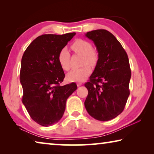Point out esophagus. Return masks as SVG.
Returning <instances> with one entry per match:
<instances>
[{
	"label": "esophagus",
	"instance_id": "esophagus-1",
	"mask_svg": "<svg viewBox=\"0 0 154 154\" xmlns=\"http://www.w3.org/2000/svg\"><path fill=\"white\" fill-rule=\"evenodd\" d=\"M82 85V82H77V85L78 87L81 86V85Z\"/></svg>",
	"mask_w": 154,
	"mask_h": 154
}]
</instances>
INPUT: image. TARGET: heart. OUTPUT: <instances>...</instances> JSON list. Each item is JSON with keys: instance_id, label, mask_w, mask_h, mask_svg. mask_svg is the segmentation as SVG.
I'll use <instances>...</instances> for the list:
<instances>
[{"instance_id": "heart-1", "label": "heart", "mask_w": 154, "mask_h": 154, "mask_svg": "<svg viewBox=\"0 0 154 154\" xmlns=\"http://www.w3.org/2000/svg\"><path fill=\"white\" fill-rule=\"evenodd\" d=\"M71 48L75 52L83 56V64L85 66L79 69H72L67 74V79L71 82H82L92 73V68L88 64L92 66H95L98 60V54L93 49L92 44L84 39L75 41L72 44ZM58 60L62 69L68 71L70 69V53L66 48L61 49L59 51Z\"/></svg>"}]
</instances>
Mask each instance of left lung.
<instances>
[{"mask_svg": "<svg viewBox=\"0 0 154 154\" xmlns=\"http://www.w3.org/2000/svg\"><path fill=\"white\" fill-rule=\"evenodd\" d=\"M85 36L94 43L98 60L90 81L85 83L88 94L84 105L92 118L109 121L123 111L130 94L128 57L121 43L107 30H92Z\"/></svg>", "mask_w": 154, "mask_h": 154, "instance_id": "1", "label": "left lung"}]
</instances>
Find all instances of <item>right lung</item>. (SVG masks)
Masks as SVG:
<instances>
[{
	"mask_svg": "<svg viewBox=\"0 0 154 154\" xmlns=\"http://www.w3.org/2000/svg\"><path fill=\"white\" fill-rule=\"evenodd\" d=\"M43 35L26 49L21 62L22 103L30 118L43 126L62 118L67 98L77 90L76 83L60 85L65 77L58 60L60 49L75 35Z\"/></svg>",
	"mask_w": 154,
	"mask_h": 154,
	"instance_id": "obj_1",
	"label": "right lung"
}]
</instances>
